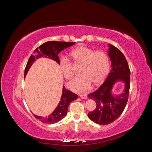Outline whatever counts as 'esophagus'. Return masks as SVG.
I'll use <instances>...</instances> for the list:
<instances>
[{
  "label": "esophagus",
  "mask_w": 152,
  "mask_h": 152,
  "mask_svg": "<svg viewBox=\"0 0 152 152\" xmlns=\"http://www.w3.org/2000/svg\"><path fill=\"white\" fill-rule=\"evenodd\" d=\"M80 97L82 98V99H86L87 98V96L86 94H80Z\"/></svg>",
  "instance_id": "obj_1"
}]
</instances>
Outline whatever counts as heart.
Returning <instances> with one entry per match:
<instances>
[{
	"mask_svg": "<svg viewBox=\"0 0 152 152\" xmlns=\"http://www.w3.org/2000/svg\"><path fill=\"white\" fill-rule=\"evenodd\" d=\"M71 56L76 63L82 64V75L75 77L68 83L71 90L82 93L89 90L94 82L101 83L107 76L110 69V59L108 54L85 46H80L71 53ZM59 68L66 79L73 75V67L66 57H63L59 61Z\"/></svg>",
	"mask_w": 152,
	"mask_h": 152,
	"instance_id": "heart-1",
	"label": "heart"
}]
</instances>
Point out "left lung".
<instances>
[{"instance_id": "1", "label": "left lung", "mask_w": 152, "mask_h": 152, "mask_svg": "<svg viewBox=\"0 0 152 152\" xmlns=\"http://www.w3.org/2000/svg\"><path fill=\"white\" fill-rule=\"evenodd\" d=\"M108 47L112 70L99 88L88 95L96 103V109L88 113V117L100 125L113 122L122 114L127 103L130 87V70L125 56L114 45L108 44ZM117 82L123 83L124 88L122 93L115 95L113 88Z\"/></svg>"}]
</instances>
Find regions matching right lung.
<instances>
[{
  "mask_svg": "<svg viewBox=\"0 0 152 152\" xmlns=\"http://www.w3.org/2000/svg\"><path fill=\"white\" fill-rule=\"evenodd\" d=\"M75 44L73 42H58V41H49L42 44L39 48H37L35 51L33 53L27 63L26 66L25 70V78L30 70V67L33 65V63L40 58H46L50 59H52L58 63L59 65V59L58 57V54L62 51L63 50ZM78 96L69 90H66L63 86L62 95L60 101L59 102L58 104L54 111L50 113L49 115L46 117H42L36 115L34 114V115L41 122L45 124H55L65 117L67 114L68 107L73 101L77 99Z\"/></svg>",
  "mask_w": 152,
  "mask_h": 152,
  "instance_id": "obj_1",
  "label": "right lung"
}]
</instances>
